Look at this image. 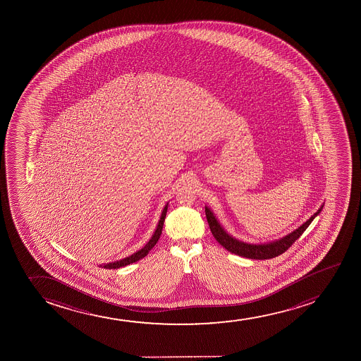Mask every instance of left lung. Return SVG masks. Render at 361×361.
Returning <instances> with one entry per match:
<instances>
[{
  "label": "left lung",
  "mask_w": 361,
  "mask_h": 361,
  "mask_svg": "<svg viewBox=\"0 0 361 361\" xmlns=\"http://www.w3.org/2000/svg\"><path fill=\"white\" fill-rule=\"evenodd\" d=\"M323 207L324 206L322 204V207L315 212L310 219L305 221L294 231H291L290 233H288L282 238L266 242V243H248V242L237 240L236 237L231 236L223 228V225L220 224L219 220L216 219V216H214L211 208L206 206L204 211H206V216H207L208 225L211 228L212 233L214 238L219 242V245H223L230 253L236 254L240 257H248V259H254V260H265V259H272V257L284 253L286 249L289 248L295 240L302 235L303 231L310 226L315 216L322 212Z\"/></svg>",
  "instance_id": "left-lung-1"
}]
</instances>
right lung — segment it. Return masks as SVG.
<instances>
[{
	"label": "right lung",
	"instance_id": "1",
	"mask_svg": "<svg viewBox=\"0 0 361 361\" xmlns=\"http://www.w3.org/2000/svg\"><path fill=\"white\" fill-rule=\"evenodd\" d=\"M167 207H169V203H166L165 207H164V209H162L161 216H160V220H159L158 226H157L155 231H154L153 235H152V237H150V240H148L147 243H145V245L143 247V248L140 249V250H137L136 253L131 254L130 257L121 259V260H116V262H107V264H101L99 267H104V269H121V267L130 265V264L138 262V260H141V259H143V257H147L150 250L153 249L154 245H157V242H158L160 236H161L162 226H164V221H165L166 213H167Z\"/></svg>",
	"mask_w": 361,
	"mask_h": 361
}]
</instances>
